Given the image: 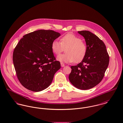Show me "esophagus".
Here are the masks:
<instances>
[{
  "label": "esophagus",
  "instance_id": "34e87169",
  "mask_svg": "<svg viewBox=\"0 0 123 123\" xmlns=\"http://www.w3.org/2000/svg\"><path fill=\"white\" fill-rule=\"evenodd\" d=\"M61 67H64L65 66V64L63 63H61Z\"/></svg>",
  "mask_w": 123,
  "mask_h": 123
}]
</instances>
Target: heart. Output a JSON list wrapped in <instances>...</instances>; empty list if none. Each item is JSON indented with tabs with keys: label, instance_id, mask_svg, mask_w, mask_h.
I'll use <instances>...</instances> for the list:
<instances>
[{
	"label": "heart",
	"instance_id": "1",
	"mask_svg": "<svg viewBox=\"0 0 123 123\" xmlns=\"http://www.w3.org/2000/svg\"><path fill=\"white\" fill-rule=\"evenodd\" d=\"M53 52L57 55L63 52L64 49L66 54L57 57V60L62 63L81 62L87 53V46L81 38L71 33L66 34L61 39V42L54 40L51 44Z\"/></svg>",
	"mask_w": 123,
	"mask_h": 123
}]
</instances>
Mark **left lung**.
I'll list each match as a JSON object with an SVG mask.
<instances>
[{"label": "left lung", "instance_id": "1", "mask_svg": "<svg viewBox=\"0 0 123 123\" xmlns=\"http://www.w3.org/2000/svg\"><path fill=\"white\" fill-rule=\"evenodd\" d=\"M85 39L87 46L86 55L82 62L72 69L68 78L76 88H92L103 78L109 63V55L103 42L89 31H78Z\"/></svg>", "mask_w": 123, "mask_h": 123}]
</instances>
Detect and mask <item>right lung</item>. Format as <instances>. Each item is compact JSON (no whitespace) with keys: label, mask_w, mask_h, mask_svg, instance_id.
I'll return each mask as SVG.
<instances>
[{"label":"right lung","mask_w":123,"mask_h":123,"mask_svg":"<svg viewBox=\"0 0 123 123\" xmlns=\"http://www.w3.org/2000/svg\"><path fill=\"white\" fill-rule=\"evenodd\" d=\"M61 34L52 30H40L23 36L13 52L12 60L17 78L27 89L40 92L51 84L61 68L51 48Z\"/></svg>","instance_id":"obj_1"}]
</instances>
